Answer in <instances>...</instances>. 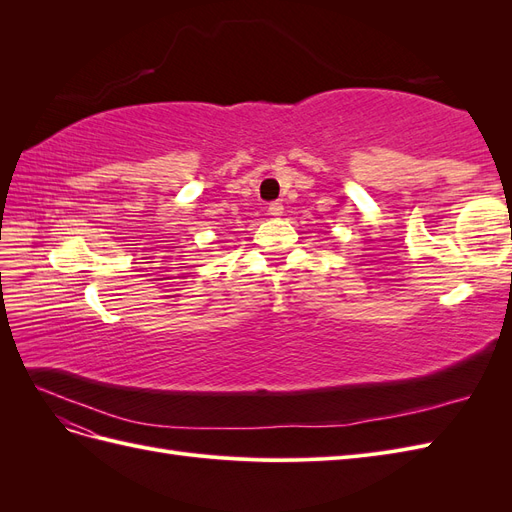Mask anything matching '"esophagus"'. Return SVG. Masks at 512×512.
I'll return each instance as SVG.
<instances>
[{"label":"esophagus","instance_id":"34e87169","mask_svg":"<svg viewBox=\"0 0 512 512\" xmlns=\"http://www.w3.org/2000/svg\"><path fill=\"white\" fill-rule=\"evenodd\" d=\"M282 213H284V205L280 200H275V203L269 205V215H282Z\"/></svg>","mask_w":512,"mask_h":512}]
</instances>
